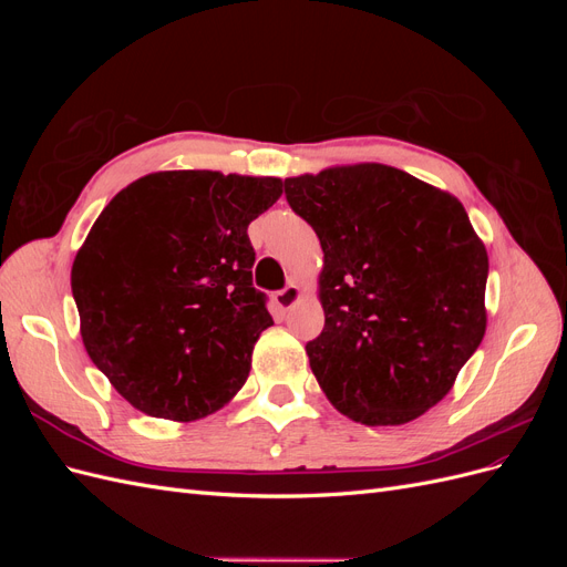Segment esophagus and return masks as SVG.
<instances>
[{
  "label": "esophagus",
  "instance_id": "obj_1",
  "mask_svg": "<svg viewBox=\"0 0 567 567\" xmlns=\"http://www.w3.org/2000/svg\"><path fill=\"white\" fill-rule=\"evenodd\" d=\"M300 286L296 284H288L284 290H279L277 296H274V300H277V305L281 307V310H290L298 300H300Z\"/></svg>",
  "mask_w": 567,
  "mask_h": 567
}]
</instances>
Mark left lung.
<instances>
[{"mask_svg": "<svg viewBox=\"0 0 567 567\" xmlns=\"http://www.w3.org/2000/svg\"><path fill=\"white\" fill-rule=\"evenodd\" d=\"M323 250V331L307 342L329 402L364 425L419 419L487 329V250L456 196L383 163L288 177Z\"/></svg>", "mask_w": 567, "mask_h": 567, "instance_id": "obj_1", "label": "left lung"}]
</instances>
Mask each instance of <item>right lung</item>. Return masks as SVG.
I'll use <instances>...</instances> for the list:
<instances>
[{
    "label": "right lung",
    "mask_w": 567,
    "mask_h": 567,
    "mask_svg": "<svg viewBox=\"0 0 567 567\" xmlns=\"http://www.w3.org/2000/svg\"><path fill=\"white\" fill-rule=\"evenodd\" d=\"M281 194L279 177L163 169L101 210L71 286L84 350L134 409L188 423L244 388L274 323L248 225Z\"/></svg>",
    "instance_id": "add662e5"
}]
</instances>
